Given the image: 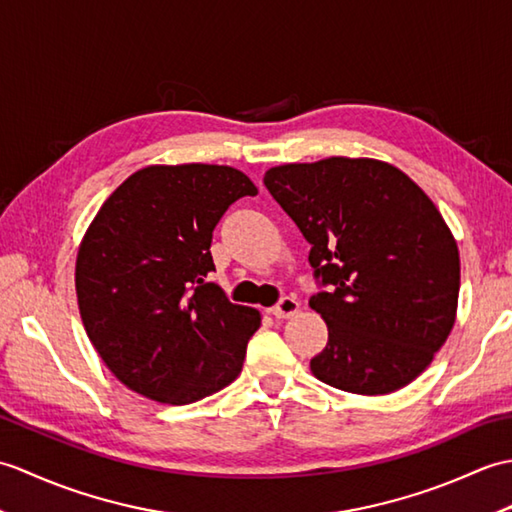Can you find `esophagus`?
I'll list each match as a JSON object with an SVG mask.
<instances>
[{
	"label": "esophagus",
	"mask_w": 512,
	"mask_h": 512,
	"mask_svg": "<svg viewBox=\"0 0 512 512\" xmlns=\"http://www.w3.org/2000/svg\"><path fill=\"white\" fill-rule=\"evenodd\" d=\"M270 312H273L275 319H290L299 312V301L295 297H284V299H279L277 306Z\"/></svg>",
	"instance_id": "esophagus-1"
}]
</instances>
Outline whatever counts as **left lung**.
I'll return each instance as SVG.
<instances>
[{
    "mask_svg": "<svg viewBox=\"0 0 512 512\" xmlns=\"http://www.w3.org/2000/svg\"><path fill=\"white\" fill-rule=\"evenodd\" d=\"M264 184L308 239L323 286L310 308L328 323V345L310 361L312 374L363 396L409 385L458 310L460 253L436 204L372 158L281 165Z\"/></svg>",
    "mask_w": 512,
    "mask_h": 512,
    "instance_id": "1",
    "label": "left lung"
}]
</instances>
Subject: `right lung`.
Instances as JSON below:
<instances>
[{"instance_id": "obj_1", "label": "right lung", "mask_w": 512, "mask_h": 512, "mask_svg": "<svg viewBox=\"0 0 512 512\" xmlns=\"http://www.w3.org/2000/svg\"><path fill=\"white\" fill-rule=\"evenodd\" d=\"M257 187L224 165L136 171L96 213L76 255V299L94 350L136 394L189 405L233 383L262 323L206 277L213 228Z\"/></svg>"}]
</instances>
